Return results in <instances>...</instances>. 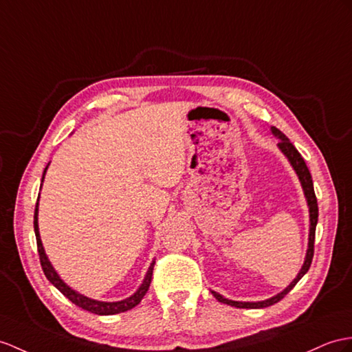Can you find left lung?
Instances as JSON below:
<instances>
[{
	"label": "left lung",
	"mask_w": 352,
	"mask_h": 352,
	"mask_svg": "<svg viewBox=\"0 0 352 352\" xmlns=\"http://www.w3.org/2000/svg\"><path fill=\"white\" fill-rule=\"evenodd\" d=\"M272 131L275 135L279 137V148L280 151L285 153L287 158L289 160L291 166L294 167L296 173L298 175V179L300 182H302V186H303V191H305V195L307 199V206H309V213H311V231H309V250H307V254H306V260H305V264L302 270H300V273L297 275V278L291 282V284L282 291V293H279L278 296L272 297L269 300H264V302H256V303H250V302H233V300H227L222 296H219L218 293H213V296L217 297V300H219L221 303H226V305H230V306H234V307H242V309H261V307H269L272 305L278 303L279 300L284 298L291 289H293L296 287L297 282L302 279L306 272L309 270L311 264H312V258H314V243H315V228H316V222H318V203H316V195H315V191H314V182H312V176H311V171L309 168H307L306 162L303 160V157L300 155V152L296 149V146L293 143H291L288 140V137L279 131L278 128L272 126Z\"/></svg>",
	"instance_id": "1"
}]
</instances>
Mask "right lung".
<instances>
[{
  "instance_id": "1",
  "label": "right lung",
  "mask_w": 352,
  "mask_h": 352,
  "mask_svg": "<svg viewBox=\"0 0 352 352\" xmlns=\"http://www.w3.org/2000/svg\"><path fill=\"white\" fill-rule=\"evenodd\" d=\"M46 173V170H45ZM45 177V175H43ZM43 182V179H41ZM37 208H38V203H36V210H34V231H36V239H37V251H38V256H40V264H41V269L45 272V276L49 279V282H52V284L61 291V293L73 302L76 306L82 307V309L92 312V314H97V315H115V314H121V312H126L133 309L137 305L142 302V298L144 297V294L148 293L149 285H151V280H152V273H153V264H151V267L146 273V278H144L142 287L137 289V293L131 297H128L122 302H113V303H106V302H97V300H91L88 297H85L82 294H77L76 291H73L72 288H68L64 282L59 279V276L56 275V272L54 270L52 265H50L47 256L45 254V250H43V245L40 241V234H38V224H37Z\"/></svg>"
}]
</instances>
